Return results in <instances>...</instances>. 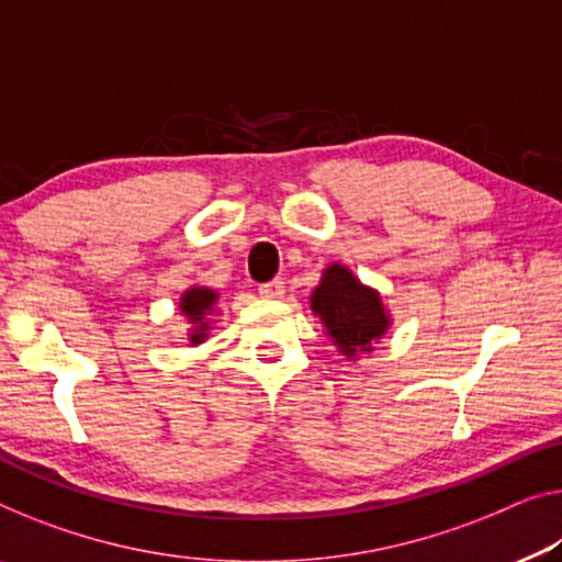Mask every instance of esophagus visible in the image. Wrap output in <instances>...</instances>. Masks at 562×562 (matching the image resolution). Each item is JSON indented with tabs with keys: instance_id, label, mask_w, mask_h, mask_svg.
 <instances>
[{
	"instance_id": "34e87169",
	"label": "esophagus",
	"mask_w": 562,
	"mask_h": 562,
	"mask_svg": "<svg viewBox=\"0 0 562 562\" xmlns=\"http://www.w3.org/2000/svg\"><path fill=\"white\" fill-rule=\"evenodd\" d=\"M259 295L267 297V300H278L284 295V282L282 280H272V282H265L259 284Z\"/></svg>"
}]
</instances>
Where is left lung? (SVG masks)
<instances>
[{
  "label": "left lung",
  "mask_w": 562,
  "mask_h": 562,
  "mask_svg": "<svg viewBox=\"0 0 562 562\" xmlns=\"http://www.w3.org/2000/svg\"><path fill=\"white\" fill-rule=\"evenodd\" d=\"M310 310L321 317L333 346L348 361L371 353L375 342L391 328V315L381 292L368 288L346 265L333 262L310 295Z\"/></svg>",
  "instance_id": "left-lung-1"
}]
</instances>
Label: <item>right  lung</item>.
Segmentation results:
<instances>
[{
  "label": "right lung",
  "instance_id": "right-lung-1",
  "mask_svg": "<svg viewBox=\"0 0 562 562\" xmlns=\"http://www.w3.org/2000/svg\"><path fill=\"white\" fill-rule=\"evenodd\" d=\"M216 300H220V292L212 288H189L179 300L181 315L189 321V346H201L206 340L209 328H212V317L220 313L216 310Z\"/></svg>",
  "mask_w": 562,
  "mask_h": 562
}]
</instances>
